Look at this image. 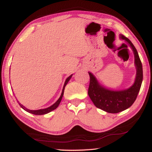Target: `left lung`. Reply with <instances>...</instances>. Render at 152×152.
Instances as JSON below:
<instances>
[{"instance_id":"left-lung-1","label":"left lung","mask_w":152,"mask_h":152,"mask_svg":"<svg viewBox=\"0 0 152 152\" xmlns=\"http://www.w3.org/2000/svg\"><path fill=\"white\" fill-rule=\"evenodd\" d=\"M120 37L125 39L130 45L134 53L137 75L133 85L125 91H110L99 85L95 77L91 72H88L90 76L88 91L89 97L97 108L109 113H119L132 106L137 96L143 80L142 64L135 46L123 35H120Z\"/></svg>"}]
</instances>
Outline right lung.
I'll list each match as a JSON object with an SVG mask.
<instances>
[{
  "label": "right lung",
  "mask_w": 152,
  "mask_h": 152,
  "mask_svg": "<svg viewBox=\"0 0 152 152\" xmlns=\"http://www.w3.org/2000/svg\"><path fill=\"white\" fill-rule=\"evenodd\" d=\"M72 75H70V76L68 77V78H67L66 80L65 81V83H64V87H63V90H62V92H61V94L60 97L59 98V99L57 101H56L54 104H53V105H51V107H48V108H46V109H39V110H29V109H27L25 108L23 105H22L21 104L19 103V105L20 107H21V108H23L25 110H26V111H27L28 113H32V114L33 115H45V114H47V113H50L51 111H52V110H55L56 108H57L59 104H60V102L61 101V99H62L63 97V95H64V89H65V86H66V84H68V82H69V80H70V79L72 78Z\"/></svg>",
  "instance_id": "add662e5"
}]
</instances>
